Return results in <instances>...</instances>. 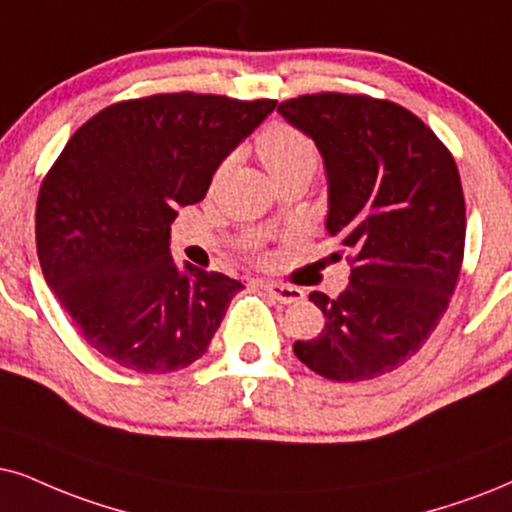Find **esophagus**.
Instances as JSON below:
<instances>
[{"label": "esophagus", "instance_id": "esophagus-1", "mask_svg": "<svg viewBox=\"0 0 512 512\" xmlns=\"http://www.w3.org/2000/svg\"><path fill=\"white\" fill-rule=\"evenodd\" d=\"M264 290H267V293L274 297L276 302H281V304H295V302H300L302 297H304V293L300 288H295V286H286V283H264L262 286Z\"/></svg>", "mask_w": 512, "mask_h": 512}]
</instances>
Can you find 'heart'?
Instances as JSON below:
<instances>
[{
	"label": "heart",
	"mask_w": 512,
	"mask_h": 512,
	"mask_svg": "<svg viewBox=\"0 0 512 512\" xmlns=\"http://www.w3.org/2000/svg\"><path fill=\"white\" fill-rule=\"evenodd\" d=\"M257 153L271 177H283L293 172H312L319 165V151L314 141L288 122H274L257 137ZM226 165H222V174Z\"/></svg>",
	"instance_id": "b5f03b06"
}]
</instances>
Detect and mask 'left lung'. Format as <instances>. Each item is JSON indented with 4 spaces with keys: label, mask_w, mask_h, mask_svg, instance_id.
Returning <instances> with one entry per match:
<instances>
[{
    "label": "left lung",
    "mask_w": 512,
    "mask_h": 512,
    "mask_svg": "<svg viewBox=\"0 0 512 512\" xmlns=\"http://www.w3.org/2000/svg\"><path fill=\"white\" fill-rule=\"evenodd\" d=\"M278 113L323 158L326 231L354 252L349 286L295 357L338 383H359L409 361L442 319L463 264L465 200L458 167L435 132L392 101L312 94Z\"/></svg>",
    "instance_id": "8db88e82"
}]
</instances>
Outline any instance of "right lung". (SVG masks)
Returning <instances> with one entry per match:
<instances>
[{"mask_svg":"<svg viewBox=\"0 0 512 512\" xmlns=\"http://www.w3.org/2000/svg\"><path fill=\"white\" fill-rule=\"evenodd\" d=\"M274 108L191 92L122 101L58 155L37 198V255L63 312L103 357L172 373L208 352L243 283L177 267L170 224Z\"/></svg>","mask_w":512,"mask_h":512,"instance_id":"add662e5","label":"right lung"}]
</instances>
